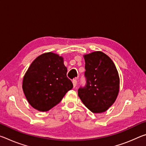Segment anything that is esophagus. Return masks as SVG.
Instances as JSON below:
<instances>
[{
  "mask_svg": "<svg viewBox=\"0 0 146 146\" xmlns=\"http://www.w3.org/2000/svg\"><path fill=\"white\" fill-rule=\"evenodd\" d=\"M77 79H78L77 77H75V78H73V81H72V82H73V87H74V88H75L76 84H77Z\"/></svg>",
  "mask_w": 146,
  "mask_h": 146,
  "instance_id": "34e87169",
  "label": "esophagus"
}]
</instances>
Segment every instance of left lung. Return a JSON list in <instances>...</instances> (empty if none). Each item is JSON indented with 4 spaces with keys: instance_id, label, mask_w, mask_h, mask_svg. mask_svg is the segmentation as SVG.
Wrapping results in <instances>:
<instances>
[{
    "instance_id": "obj_1",
    "label": "left lung",
    "mask_w": 146,
    "mask_h": 146,
    "mask_svg": "<svg viewBox=\"0 0 146 146\" xmlns=\"http://www.w3.org/2000/svg\"><path fill=\"white\" fill-rule=\"evenodd\" d=\"M85 86L79 88L78 97L91 111H106L111 106L119 91L120 80L115 64L101 51L84 56Z\"/></svg>"
}]
</instances>
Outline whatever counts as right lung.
Segmentation results:
<instances>
[{
    "mask_svg": "<svg viewBox=\"0 0 146 146\" xmlns=\"http://www.w3.org/2000/svg\"><path fill=\"white\" fill-rule=\"evenodd\" d=\"M67 71L62 56L51 52L38 56L23 78V91L29 104L40 111L58 104L73 86Z\"/></svg>",
    "mask_w": 146,
    "mask_h": 146,
    "instance_id": "right-lung-1",
    "label": "right lung"
}]
</instances>
